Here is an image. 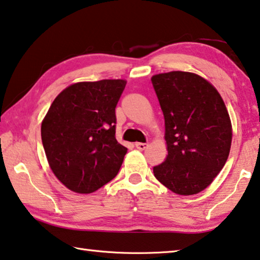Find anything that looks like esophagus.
I'll return each instance as SVG.
<instances>
[{"label": "esophagus", "instance_id": "1", "mask_svg": "<svg viewBox=\"0 0 260 260\" xmlns=\"http://www.w3.org/2000/svg\"><path fill=\"white\" fill-rule=\"evenodd\" d=\"M135 148L139 150H145L147 148V143H142V142H137L135 143Z\"/></svg>", "mask_w": 260, "mask_h": 260}]
</instances>
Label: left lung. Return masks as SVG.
Wrapping results in <instances>:
<instances>
[{
    "label": "left lung",
    "instance_id": "1",
    "mask_svg": "<svg viewBox=\"0 0 260 260\" xmlns=\"http://www.w3.org/2000/svg\"><path fill=\"white\" fill-rule=\"evenodd\" d=\"M166 121L168 156L154 167L158 182L180 196L197 194L219 175L232 146V122L220 93L199 75L151 77Z\"/></svg>",
    "mask_w": 260,
    "mask_h": 260
}]
</instances>
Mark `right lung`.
<instances>
[{
  "instance_id": "add662e5",
  "label": "right lung",
  "mask_w": 260,
  "mask_h": 260,
  "mask_svg": "<svg viewBox=\"0 0 260 260\" xmlns=\"http://www.w3.org/2000/svg\"><path fill=\"white\" fill-rule=\"evenodd\" d=\"M123 80L80 82L53 101L41 123L49 167L66 187L91 193L118 175L127 148L115 139Z\"/></svg>"
}]
</instances>
